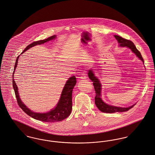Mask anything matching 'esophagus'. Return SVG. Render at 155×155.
<instances>
[{
	"label": "esophagus",
	"instance_id": "obj_1",
	"mask_svg": "<svg viewBox=\"0 0 155 155\" xmlns=\"http://www.w3.org/2000/svg\"><path fill=\"white\" fill-rule=\"evenodd\" d=\"M80 78H81V79H86L87 78H86V71H84L82 72V75L81 76Z\"/></svg>",
	"mask_w": 155,
	"mask_h": 155
}]
</instances>
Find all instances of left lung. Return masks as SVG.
<instances>
[{
	"label": "left lung",
	"instance_id": "obj_1",
	"mask_svg": "<svg viewBox=\"0 0 155 155\" xmlns=\"http://www.w3.org/2000/svg\"><path fill=\"white\" fill-rule=\"evenodd\" d=\"M114 36L118 42L119 47H126L127 48H130L131 50V51L133 53H134L136 54V56L137 57L144 63V60L141 55L140 51L136 48V47L133 42L131 41L130 40L124 39L118 35H115ZM87 75H88L89 78L91 80V81L93 82V84L94 86V88H95V93H96V97H95V105H97L98 108L101 112L105 113L124 112V111H127L128 110H129L130 109H131L136 104H134V105H133L130 107H120L111 105H109V104L105 103L101 98L102 84H101V82H100L98 78L95 76L93 69H89L88 71Z\"/></svg>",
	"mask_w": 155,
	"mask_h": 155
}]
</instances>
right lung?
Here are the masks:
<instances>
[{
	"label": "right lung",
	"instance_id": "right-lung-1",
	"mask_svg": "<svg viewBox=\"0 0 155 155\" xmlns=\"http://www.w3.org/2000/svg\"><path fill=\"white\" fill-rule=\"evenodd\" d=\"M56 35H54L45 40L33 42L31 44L28 45L21 54L24 53L25 51L28 50V49H29L30 48L33 47L34 46L42 44H44L45 42H48L50 41L56 39ZM19 57V56H18L17 57L16 60L15 64L14 71L13 72V76H12V78H13L12 83H13V87L14 89L16 98L17 99L18 104L19 107L29 116L31 117L32 118L35 120L44 121V122H49V123L58 122V121H61L64 120L65 118H66L67 117H68L71 114V109H72V91H73V89L74 88L75 84H76V77L74 76H72L71 77H70L68 79V80L66 82V84L63 89L58 102H57L56 107L54 108L51 109L50 111L47 113H41L34 112L32 110H31L29 108H28V107L21 101L19 95L18 86L16 84L14 79L15 71L18 65Z\"/></svg>",
	"mask_w": 155,
	"mask_h": 155
}]
</instances>
